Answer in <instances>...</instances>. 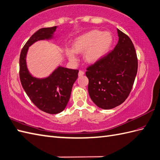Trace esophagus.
<instances>
[{"label": "esophagus", "instance_id": "1", "mask_svg": "<svg viewBox=\"0 0 160 160\" xmlns=\"http://www.w3.org/2000/svg\"><path fill=\"white\" fill-rule=\"evenodd\" d=\"M84 74H85V72H83V71H82V70H79V74H79V77H81V76H83Z\"/></svg>", "mask_w": 160, "mask_h": 160}]
</instances>
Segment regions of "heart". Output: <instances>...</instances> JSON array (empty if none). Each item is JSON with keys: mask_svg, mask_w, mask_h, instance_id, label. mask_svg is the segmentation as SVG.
Masks as SVG:
<instances>
[{"mask_svg": "<svg viewBox=\"0 0 160 160\" xmlns=\"http://www.w3.org/2000/svg\"><path fill=\"white\" fill-rule=\"evenodd\" d=\"M114 42L110 31L93 29L77 36L72 41V48H66L65 53L71 62H77V53L83 52V59L88 63H94L107 55Z\"/></svg>", "mask_w": 160, "mask_h": 160, "instance_id": "heart-1", "label": "heart"}]
</instances>
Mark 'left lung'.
<instances>
[{"mask_svg":"<svg viewBox=\"0 0 160 160\" xmlns=\"http://www.w3.org/2000/svg\"><path fill=\"white\" fill-rule=\"evenodd\" d=\"M118 42L114 49L87 68L88 92L94 103L113 109L125 101L132 89L138 71V59L131 39L117 29Z\"/></svg>","mask_w":160,"mask_h":160,"instance_id":"1","label":"left lung"}]
</instances>
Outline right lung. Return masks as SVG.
Returning a JSON list of instances; mask_svg holds the SVG:
<instances>
[{"instance_id":"obj_1","label":"right lung","mask_w":160,"mask_h":160,"mask_svg":"<svg viewBox=\"0 0 160 160\" xmlns=\"http://www.w3.org/2000/svg\"><path fill=\"white\" fill-rule=\"evenodd\" d=\"M56 29L57 27H52L35 32L24 46L20 56V79L23 89L38 108L51 114L62 112L66 108L79 70L59 66L47 77H35L27 68V55L35 42L53 40Z\"/></svg>"}]
</instances>
